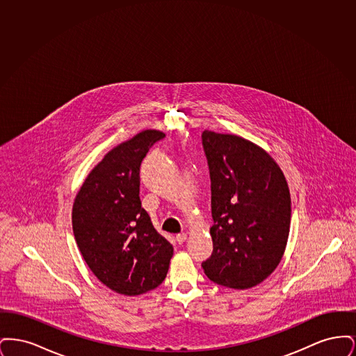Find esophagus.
I'll list each match as a JSON object with an SVG mask.
<instances>
[{"mask_svg": "<svg viewBox=\"0 0 356 356\" xmlns=\"http://www.w3.org/2000/svg\"><path fill=\"white\" fill-rule=\"evenodd\" d=\"M186 240V234H177V235H176V241H177L179 244H183Z\"/></svg>", "mask_w": 356, "mask_h": 356, "instance_id": "34e87169", "label": "esophagus"}]
</instances>
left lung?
Segmentation results:
<instances>
[{
  "mask_svg": "<svg viewBox=\"0 0 356 356\" xmlns=\"http://www.w3.org/2000/svg\"><path fill=\"white\" fill-rule=\"evenodd\" d=\"M211 179L213 251L202 263L219 286L245 289L282 260L291 224L286 177L271 156L238 136L204 131Z\"/></svg>",
  "mask_w": 356,
  "mask_h": 356,
  "instance_id": "obj_1",
  "label": "left lung"
}]
</instances>
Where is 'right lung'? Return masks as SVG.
Returning a JSON list of instances; mask_svg holds the SVG:
<instances>
[{"instance_id": "1", "label": "right lung", "mask_w": 356, "mask_h": 356, "mask_svg": "<svg viewBox=\"0 0 356 356\" xmlns=\"http://www.w3.org/2000/svg\"><path fill=\"white\" fill-rule=\"evenodd\" d=\"M164 137L143 131L106 153L73 204V234L88 267L121 295L154 289L170 268L173 247L156 231L138 196L141 163Z\"/></svg>"}]
</instances>
